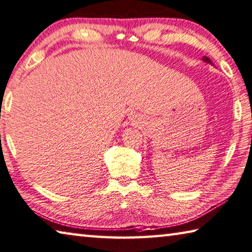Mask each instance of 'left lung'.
Instances as JSON below:
<instances>
[{
    "label": "left lung",
    "instance_id": "8db88e82",
    "mask_svg": "<svg viewBox=\"0 0 252 252\" xmlns=\"http://www.w3.org/2000/svg\"><path fill=\"white\" fill-rule=\"evenodd\" d=\"M202 61H204L205 63H208V64H210V65H214V64H213V62H211V60L209 59V57H207V56H204V57H202Z\"/></svg>",
    "mask_w": 252,
    "mask_h": 252
}]
</instances>
